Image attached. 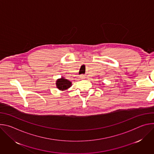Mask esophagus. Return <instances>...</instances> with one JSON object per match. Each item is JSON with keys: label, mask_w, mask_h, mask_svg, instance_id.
Segmentation results:
<instances>
[{"label": "esophagus", "mask_w": 154, "mask_h": 154, "mask_svg": "<svg viewBox=\"0 0 154 154\" xmlns=\"http://www.w3.org/2000/svg\"><path fill=\"white\" fill-rule=\"evenodd\" d=\"M80 78H81V79L85 78V77H84V75H80Z\"/></svg>", "instance_id": "34e87169"}]
</instances>
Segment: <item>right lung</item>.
Returning <instances> with one entry per match:
<instances>
[{"label":"right lung","mask_w":154,"mask_h":154,"mask_svg":"<svg viewBox=\"0 0 154 154\" xmlns=\"http://www.w3.org/2000/svg\"><path fill=\"white\" fill-rule=\"evenodd\" d=\"M57 86L60 90H65L71 86V82L68 80H66L63 78L57 80L56 83Z\"/></svg>","instance_id":"1"}]
</instances>
